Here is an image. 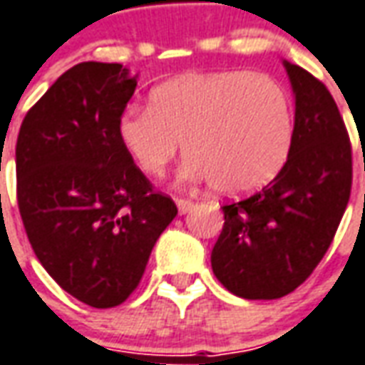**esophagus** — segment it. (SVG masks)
I'll use <instances>...</instances> for the list:
<instances>
[{"label":"esophagus","mask_w":365,"mask_h":365,"mask_svg":"<svg viewBox=\"0 0 365 365\" xmlns=\"http://www.w3.org/2000/svg\"><path fill=\"white\" fill-rule=\"evenodd\" d=\"M175 205H178V211L182 213V215H185L187 211H191V207H193V201L191 200H175Z\"/></svg>","instance_id":"1"}]
</instances>
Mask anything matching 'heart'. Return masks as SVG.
Segmentation results:
<instances>
[{
    "instance_id": "b5f03b06",
    "label": "heart",
    "mask_w": 365,
    "mask_h": 365,
    "mask_svg": "<svg viewBox=\"0 0 365 365\" xmlns=\"http://www.w3.org/2000/svg\"><path fill=\"white\" fill-rule=\"evenodd\" d=\"M294 114L272 78L247 71L187 75L156 86L148 108L118 120L124 152L148 178H160L183 152V182H213L245 195L272 182L289 160Z\"/></svg>"
}]
</instances>
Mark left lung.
Instances as JSON below:
<instances>
[{"mask_svg": "<svg viewBox=\"0 0 365 365\" xmlns=\"http://www.w3.org/2000/svg\"><path fill=\"white\" fill-rule=\"evenodd\" d=\"M294 94L289 160L261 191L223 205L211 269L235 297L272 300L302 284L332 243L351 187V148L318 78L282 61Z\"/></svg>", "mask_w": 365, "mask_h": 365, "instance_id": "8db88e82", "label": "left lung"}]
</instances>
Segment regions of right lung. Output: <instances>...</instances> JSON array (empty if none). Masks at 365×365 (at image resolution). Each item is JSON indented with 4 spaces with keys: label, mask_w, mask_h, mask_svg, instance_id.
I'll list each match as a JSON object with an SVG mask.
<instances>
[{
    "label": "right lung",
    "mask_w": 365,
    "mask_h": 365,
    "mask_svg": "<svg viewBox=\"0 0 365 365\" xmlns=\"http://www.w3.org/2000/svg\"><path fill=\"white\" fill-rule=\"evenodd\" d=\"M138 85L118 63H78L27 112L15 148L17 203L33 251L71 297L122 304L178 215L124 152L118 120Z\"/></svg>",
    "instance_id": "1"
}]
</instances>
